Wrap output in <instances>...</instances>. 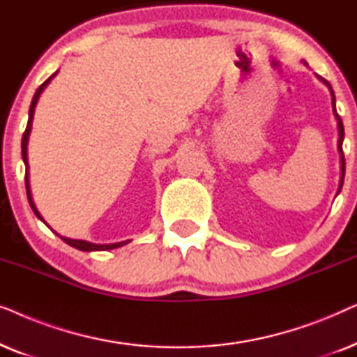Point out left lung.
I'll return each mask as SVG.
<instances>
[{
    "instance_id": "8db88e82",
    "label": "left lung",
    "mask_w": 357,
    "mask_h": 357,
    "mask_svg": "<svg viewBox=\"0 0 357 357\" xmlns=\"http://www.w3.org/2000/svg\"><path fill=\"white\" fill-rule=\"evenodd\" d=\"M320 77V76H319ZM321 81L325 82L326 86L330 87L331 89V86H330V82L326 81V79H324V77H320ZM331 97H333V107H335V94H333V91H331ZM335 116H336V120H338V130H340V139H338V149H340V153H341V183H340V190H341V187H343V180H344V170H346V162H344V154H343V136H344V128H343V121H341V116L336 114V109H335Z\"/></svg>"
}]
</instances>
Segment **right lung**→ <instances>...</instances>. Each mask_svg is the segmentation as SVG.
I'll use <instances>...</instances> for the list:
<instances>
[{
    "label": "right lung",
    "instance_id": "right-lung-1",
    "mask_svg": "<svg viewBox=\"0 0 357 357\" xmlns=\"http://www.w3.org/2000/svg\"><path fill=\"white\" fill-rule=\"evenodd\" d=\"M56 73H53V75L48 77V79L43 82V84L38 86V89L36 91V94H33L32 97V104H31V109H29V121H27V126H26V131H24L22 135V159H24V164L27 165V141H29V133H31V126H32V119H33V110H36V105H37V100L38 97H40V92L43 91V87H45L48 82H50V79L53 76H55ZM27 170H29V165H27ZM26 190H27V198H29V203H31V208L32 211L36 213V216L38 219H42L40 214H38L36 204H33L32 202V195H31V187H29V175L26 174ZM43 221V219H42ZM45 222V221H43ZM63 241H65L68 245L75 247L77 248V250H82V252H92V250H112V248H119L121 245H125V243H128V241L126 242H119V243H109V245H99V243H91V242H86V241H75V238H68V237H61Z\"/></svg>",
    "mask_w": 357,
    "mask_h": 357
}]
</instances>
